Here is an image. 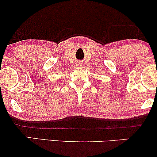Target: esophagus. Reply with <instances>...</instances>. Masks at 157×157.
Here are the masks:
<instances>
[{
  "mask_svg": "<svg viewBox=\"0 0 157 157\" xmlns=\"http://www.w3.org/2000/svg\"><path fill=\"white\" fill-rule=\"evenodd\" d=\"M78 65H79V66H80V65H81V64H80H80H78Z\"/></svg>",
  "mask_w": 157,
  "mask_h": 157,
  "instance_id": "esophagus-1",
  "label": "esophagus"
}]
</instances>
